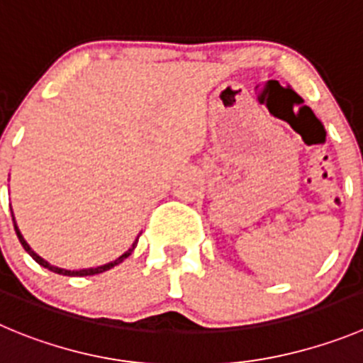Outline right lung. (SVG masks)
I'll return each instance as SVG.
<instances>
[{
	"instance_id": "right-lung-1",
	"label": "right lung",
	"mask_w": 363,
	"mask_h": 363,
	"mask_svg": "<svg viewBox=\"0 0 363 363\" xmlns=\"http://www.w3.org/2000/svg\"><path fill=\"white\" fill-rule=\"evenodd\" d=\"M12 220H13V229H16V235H18V238H19V242H21L23 249H25L26 252H28L30 256H32V258L35 259V262L39 263L40 267H44V269L52 270V272H55V274H62V276H94V274H101V272H105V270H109V269H113V267L120 265V263L123 262L125 258H128V256H130L132 250L135 249V242H134V243H132L130 249H128L127 252L121 254L120 258L114 259V262H111V263H105V265L94 267V269H82V270H66V269H59V267L52 265V263H48V262H46V259L40 258V256L35 252V250H32V247H30L28 243H26V240L23 238V235H21V231H19L18 223H16V218H13V215H12Z\"/></svg>"
}]
</instances>
